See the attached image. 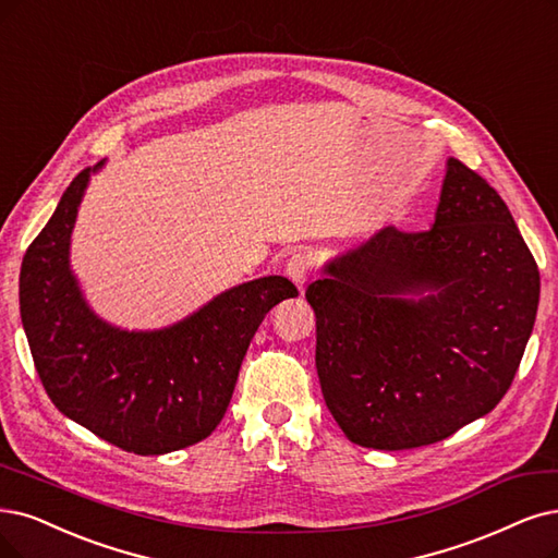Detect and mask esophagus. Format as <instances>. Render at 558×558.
<instances>
[{
  "instance_id": "34e87169",
  "label": "esophagus",
  "mask_w": 558,
  "mask_h": 558,
  "mask_svg": "<svg viewBox=\"0 0 558 558\" xmlns=\"http://www.w3.org/2000/svg\"><path fill=\"white\" fill-rule=\"evenodd\" d=\"M311 268H313V262H311V257H307L305 253H294L290 259H287V264H284V274H287V278H290L299 290L301 287L305 284V280H307V276H311Z\"/></svg>"
}]
</instances>
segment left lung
Instances as JSON below:
<instances>
[{
	"label": "left lung",
	"instance_id": "obj_1",
	"mask_svg": "<svg viewBox=\"0 0 558 558\" xmlns=\"http://www.w3.org/2000/svg\"><path fill=\"white\" fill-rule=\"evenodd\" d=\"M307 284L317 375L354 441H441L501 402L524 356L541 274L506 202L448 158L435 222L381 227Z\"/></svg>",
	"mask_w": 558,
	"mask_h": 558
}]
</instances>
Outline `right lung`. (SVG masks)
I'll list each match as a JSON object with an SVG mask.
<instances>
[{"instance_id":"obj_1","label":"right lung","mask_w":558,"mask_h":558,"mask_svg":"<svg viewBox=\"0 0 558 558\" xmlns=\"http://www.w3.org/2000/svg\"><path fill=\"white\" fill-rule=\"evenodd\" d=\"M100 168L71 181L27 247L20 317L36 373L61 414L121 450L165 456L218 427L262 319L299 292L282 276H264L156 331H126L100 319L71 271L77 209Z\"/></svg>"}]
</instances>
